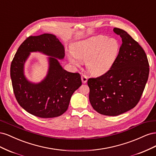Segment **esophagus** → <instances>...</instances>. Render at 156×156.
I'll return each instance as SVG.
<instances>
[{
    "label": "esophagus",
    "mask_w": 156,
    "mask_h": 156,
    "mask_svg": "<svg viewBox=\"0 0 156 156\" xmlns=\"http://www.w3.org/2000/svg\"><path fill=\"white\" fill-rule=\"evenodd\" d=\"M81 80H82V82L83 84H85L87 82V80H88V77L85 75H81Z\"/></svg>",
    "instance_id": "34e87169"
}]
</instances>
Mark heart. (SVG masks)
Masks as SVG:
<instances>
[{
    "label": "heart",
    "instance_id": "obj_1",
    "mask_svg": "<svg viewBox=\"0 0 156 156\" xmlns=\"http://www.w3.org/2000/svg\"><path fill=\"white\" fill-rule=\"evenodd\" d=\"M120 46L116 39L105 36L90 37L78 42L69 55V62L79 66L87 62L88 71L94 75H101L109 70L119 54Z\"/></svg>",
    "mask_w": 156,
    "mask_h": 156
}]
</instances>
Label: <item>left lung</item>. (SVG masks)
<instances>
[{
    "label": "left lung",
    "mask_w": 156,
    "mask_h": 156,
    "mask_svg": "<svg viewBox=\"0 0 156 156\" xmlns=\"http://www.w3.org/2000/svg\"><path fill=\"white\" fill-rule=\"evenodd\" d=\"M113 31L122 37L119 54L108 72L90 78L89 100L101 115L118 116L139 103L149 75V64L144 49L122 29Z\"/></svg>",
    "instance_id": "obj_1"
}]
</instances>
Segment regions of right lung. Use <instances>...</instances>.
Here are the masks:
<instances>
[{"label": "right lung", "mask_w": 156, "mask_h": 156, "mask_svg": "<svg viewBox=\"0 0 156 156\" xmlns=\"http://www.w3.org/2000/svg\"><path fill=\"white\" fill-rule=\"evenodd\" d=\"M40 51L50 56L49 69L39 83L28 81L24 65L32 51ZM65 56L64 45L51 34L29 36L18 48L11 64L10 76L16 100L30 114L43 119L55 118L67 111L71 97L81 86V75L67 72L58 59Z\"/></svg>", "instance_id": "obj_1"}]
</instances>
